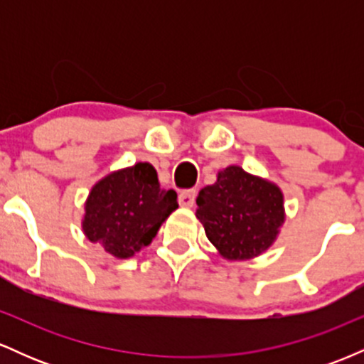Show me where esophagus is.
<instances>
[{"label":"esophagus","mask_w":364,"mask_h":364,"mask_svg":"<svg viewBox=\"0 0 364 364\" xmlns=\"http://www.w3.org/2000/svg\"><path fill=\"white\" fill-rule=\"evenodd\" d=\"M196 198L195 190H185L179 193V205L181 207H193Z\"/></svg>","instance_id":"esophagus-1"}]
</instances>
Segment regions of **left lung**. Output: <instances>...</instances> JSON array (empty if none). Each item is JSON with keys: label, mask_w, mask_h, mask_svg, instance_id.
Masks as SVG:
<instances>
[{"label": "left lung", "mask_w": 364, "mask_h": 364, "mask_svg": "<svg viewBox=\"0 0 364 364\" xmlns=\"http://www.w3.org/2000/svg\"><path fill=\"white\" fill-rule=\"evenodd\" d=\"M196 217L212 245L228 260L258 257L274 243L284 223L279 186L237 166L220 171L196 196Z\"/></svg>", "instance_id": "1"}]
</instances>
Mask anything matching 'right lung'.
<instances>
[{
    "instance_id": "obj_1",
    "label": "right lung",
    "mask_w": 364,
    "mask_h": 364,
    "mask_svg": "<svg viewBox=\"0 0 364 364\" xmlns=\"http://www.w3.org/2000/svg\"><path fill=\"white\" fill-rule=\"evenodd\" d=\"M178 208L174 190L159 185L149 162L116 171L92 188L83 232L116 258H129L150 245L161 224Z\"/></svg>"
}]
</instances>
